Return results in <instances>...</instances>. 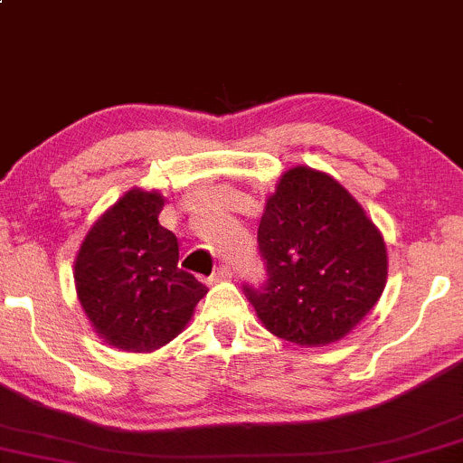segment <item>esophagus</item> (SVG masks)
<instances>
[{
    "instance_id": "obj_1",
    "label": "esophagus",
    "mask_w": 463,
    "mask_h": 463,
    "mask_svg": "<svg viewBox=\"0 0 463 463\" xmlns=\"http://www.w3.org/2000/svg\"><path fill=\"white\" fill-rule=\"evenodd\" d=\"M227 278H232V269H230V267H218V269L212 273V280H213V282L227 280Z\"/></svg>"
}]
</instances>
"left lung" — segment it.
I'll return each mask as SVG.
<instances>
[{
  "mask_svg": "<svg viewBox=\"0 0 463 463\" xmlns=\"http://www.w3.org/2000/svg\"><path fill=\"white\" fill-rule=\"evenodd\" d=\"M258 247L267 282L245 285L247 298L267 331L298 346L349 335L386 287L384 236L335 178L313 167H291L276 183Z\"/></svg>",
  "mask_w": 463,
  "mask_h": 463,
  "instance_id": "left-lung-1",
  "label": "left lung"
}]
</instances>
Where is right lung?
<instances>
[{"instance_id": "right-lung-1", "label": "right lung", "mask_w": 463, "mask_h": 463, "mask_svg": "<svg viewBox=\"0 0 463 463\" xmlns=\"http://www.w3.org/2000/svg\"><path fill=\"white\" fill-rule=\"evenodd\" d=\"M161 192L132 187L108 207L79 247L74 287L92 329L128 353L165 346L207 293L178 267L176 236L158 222Z\"/></svg>"}]
</instances>
